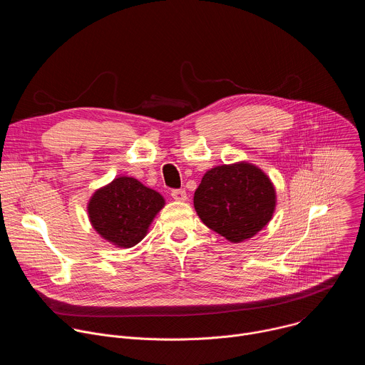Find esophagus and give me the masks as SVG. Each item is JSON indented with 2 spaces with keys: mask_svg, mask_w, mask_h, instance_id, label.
Masks as SVG:
<instances>
[{
  "mask_svg": "<svg viewBox=\"0 0 365 365\" xmlns=\"http://www.w3.org/2000/svg\"><path fill=\"white\" fill-rule=\"evenodd\" d=\"M172 197L175 200H179V202H185L187 199V195L185 192V189H175L172 190Z\"/></svg>",
  "mask_w": 365,
  "mask_h": 365,
  "instance_id": "obj_1",
  "label": "esophagus"
}]
</instances>
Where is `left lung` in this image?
<instances>
[{"label":"left lung","mask_w":365,"mask_h":365,"mask_svg":"<svg viewBox=\"0 0 365 365\" xmlns=\"http://www.w3.org/2000/svg\"><path fill=\"white\" fill-rule=\"evenodd\" d=\"M202 222L231 242H242L273 218L276 189L257 166L238 162L207 170L193 196Z\"/></svg>","instance_id":"left-lung-1"}]
</instances>
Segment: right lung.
<instances>
[{"label":"right lung","mask_w":365,"mask_h":365,"mask_svg":"<svg viewBox=\"0 0 365 365\" xmlns=\"http://www.w3.org/2000/svg\"><path fill=\"white\" fill-rule=\"evenodd\" d=\"M165 206V197L134 178L120 176L99 187L88 202L93 230L120 248L138 244Z\"/></svg>","instance_id":"right-lung-1"}]
</instances>
